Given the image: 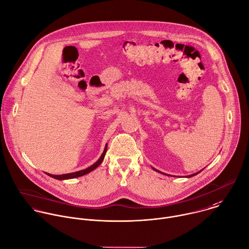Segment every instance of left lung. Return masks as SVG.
Wrapping results in <instances>:
<instances>
[{"mask_svg":"<svg viewBox=\"0 0 249 249\" xmlns=\"http://www.w3.org/2000/svg\"><path fill=\"white\" fill-rule=\"evenodd\" d=\"M152 169H153V170H154V171H156V172H158V173H160V174H163V175H166V174H164V173H162V172H160V171H158V170H156V169H155V168H153V167H152ZM199 173H201V171H200V172H198V173H195V174H193V175H190V176H187V177H186V178H192V177H194V176H196V175H198V174H199ZM167 176H170V175H167ZM171 177H172V176H171Z\"/></svg>","mask_w":249,"mask_h":249,"instance_id":"obj_1","label":"left lung"}]
</instances>
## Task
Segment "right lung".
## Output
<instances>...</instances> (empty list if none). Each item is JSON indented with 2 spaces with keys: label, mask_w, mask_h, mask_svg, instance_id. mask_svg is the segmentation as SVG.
I'll list each match as a JSON object with an SVG mask.
<instances>
[{
  "label": "right lung",
  "mask_w": 249,
  "mask_h": 249,
  "mask_svg": "<svg viewBox=\"0 0 249 249\" xmlns=\"http://www.w3.org/2000/svg\"><path fill=\"white\" fill-rule=\"evenodd\" d=\"M107 144H106L105 146V149H104V152L103 154L101 155V157L99 158V160L94 163L92 166H90L89 168L85 169V170H81V171H78V172H74V173H71V174H65V175H51V174H46L47 176L55 178V179H59V180H65V179H71V178H79V177H82V176H85L87 174H89L90 172L94 171L96 168H98L101 163L103 162L104 158H105V155H106V152H107Z\"/></svg>",
  "instance_id": "right-lung-1"
}]
</instances>
